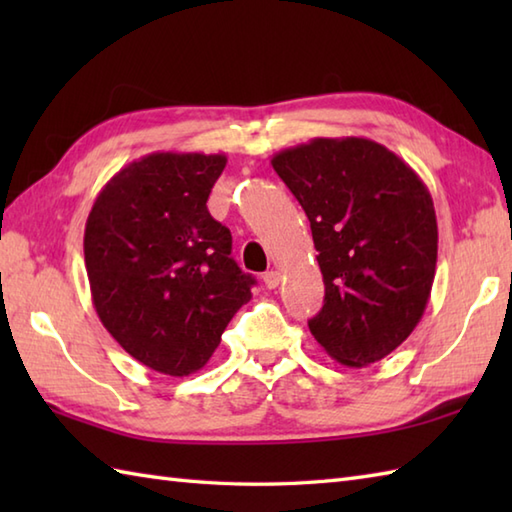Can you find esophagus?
<instances>
[{
    "label": "esophagus",
    "mask_w": 512,
    "mask_h": 512,
    "mask_svg": "<svg viewBox=\"0 0 512 512\" xmlns=\"http://www.w3.org/2000/svg\"><path fill=\"white\" fill-rule=\"evenodd\" d=\"M279 281H281V277H279L277 270H270V273H266V275H264V286H266V288H270V290L277 288V286H279Z\"/></svg>",
    "instance_id": "obj_1"
}]
</instances>
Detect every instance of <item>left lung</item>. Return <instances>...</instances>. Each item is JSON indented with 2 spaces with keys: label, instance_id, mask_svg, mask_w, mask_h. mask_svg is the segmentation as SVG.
<instances>
[{
  "label": "left lung",
  "instance_id": "8db88e82",
  "mask_svg": "<svg viewBox=\"0 0 512 512\" xmlns=\"http://www.w3.org/2000/svg\"><path fill=\"white\" fill-rule=\"evenodd\" d=\"M273 169L306 211L325 284L308 321L334 361L365 367L420 323L438 262L427 184L369 138H312L279 151Z\"/></svg>",
  "mask_w": 512,
  "mask_h": 512
}]
</instances>
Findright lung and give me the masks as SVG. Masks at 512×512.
<instances>
[{
    "mask_svg": "<svg viewBox=\"0 0 512 512\" xmlns=\"http://www.w3.org/2000/svg\"><path fill=\"white\" fill-rule=\"evenodd\" d=\"M222 154L156 151L129 162L96 195L83 253L105 330L138 363L167 376L198 372L255 277L231 257V231L206 200Z\"/></svg>",
    "mask_w": 512,
    "mask_h": 512,
    "instance_id": "right-lung-1",
    "label": "right lung"
}]
</instances>
